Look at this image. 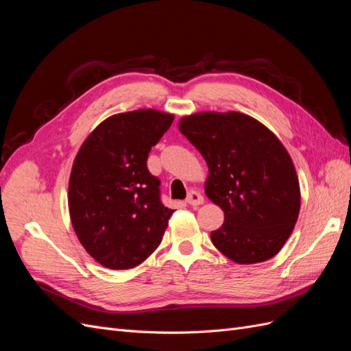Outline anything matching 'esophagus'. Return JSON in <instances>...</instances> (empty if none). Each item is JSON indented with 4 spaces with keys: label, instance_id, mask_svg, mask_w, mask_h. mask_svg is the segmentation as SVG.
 Returning a JSON list of instances; mask_svg holds the SVG:
<instances>
[{
    "label": "esophagus",
    "instance_id": "esophagus-1",
    "mask_svg": "<svg viewBox=\"0 0 351 351\" xmlns=\"http://www.w3.org/2000/svg\"><path fill=\"white\" fill-rule=\"evenodd\" d=\"M186 202L190 206H199L204 204V196H202L199 192H196V190H192V192L189 193Z\"/></svg>",
    "mask_w": 351,
    "mask_h": 351
}]
</instances>
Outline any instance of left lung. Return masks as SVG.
Listing matches in <instances>:
<instances>
[{
    "label": "left lung",
    "instance_id": "obj_1",
    "mask_svg": "<svg viewBox=\"0 0 351 351\" xmlns=\"http://www.w3.org/2000/svg\"><path fill=\"white\" fill-rule=\"evenodd\" d=\"M178 129L205 158V193L224 210V224L210 232L214 246L241 265L274 258L300 212L299 178L278 137L237 111L186 115Z\"/></svg>",
    "mask_w": 351,
    "mask_h": 351
}]
</instances>
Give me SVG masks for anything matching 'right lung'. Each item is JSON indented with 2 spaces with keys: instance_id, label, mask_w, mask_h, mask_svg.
<instances>
[{
  "instance_id": "obj_1",
  "label": "right lung",
  "mask_w": 351,
  "mask_h": 351,
  "mask_svg": "<svg viewBox=\"0 0 351 351\" xmlns=\"http://www.w3.org/2000/svg\"><path fill=\"white\" fill-rule=\"evenodd\" d=\"M173 120L152 108L111 115L74 158L70 219L84 250L105 268H134L162 240L174 209L161 204L159 180L146 161Z\"/></svg>"
}]
</instances>
